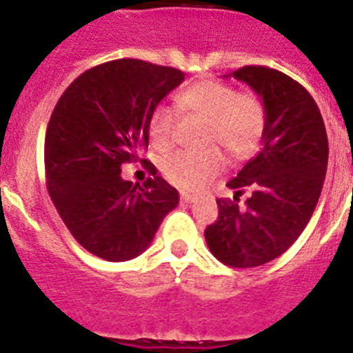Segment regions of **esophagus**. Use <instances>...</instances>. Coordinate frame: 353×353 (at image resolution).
<instances>
[{"instance_id":"1","label":"esophagus","mask_w":353,"mask_h":353,"mask_svg":"<svg viewBox=\"0 0 353 353\" xmlns=\"http://www.w3.org/2000/svg\"><path fill=\"white\" fill-rule=\"evenodd\" d=\"M181 201L183 203H194L197 201L196 194H188V192H181Z\"/></svg>"}]
</instances>
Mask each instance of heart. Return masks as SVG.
<instances>
[{
	"label": "heart",
	"instance_id": "obj_1",
	"mask_svg": "<svg viewBox=\"0 0 353 353\" xmlns=\"http://www.w3.org/2000/svg\"><path fill=\"white\" fill-rule=\"evenodd\" d=\"M176 110L205 119L203 143L223 145L232 156L243 157L257 147L266 125V107L254 90L237 92L221 81L194 83L176 94ZM176 112L167 105L154 108L148 121L150 143L159 150L172 147L176 137ZM163 172L183 188H201L225 167L221 150L214 145L199 150H179L163 159Z\"/></svg>",
	"mask_w": 353,
	"mask_h": 353
}]
</instances>
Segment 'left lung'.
<instances>
[{
  "mask_svg": "<svg viewBox=\"0 0 353 353\" xmlns=\"http://www.w3.org/2000/svg\"><path fill=\"white\" fill-rule=\"evenodd\" d=\"M234 77L265 101L266 125L261 148L228 181L234 201L217 199V221L205 239L217 259L232 268H254L294 245L319 201L328 137L317 103L301 83L276 68L246 65ZM251 188L245 206L239 196Z\"/></svg>",
  "mask_w": 353,
  "mask_h": 353,
  "instance_id": "8db88e82",
  "label": "left lung"
}]
</instances>
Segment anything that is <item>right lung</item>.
I'll use <instances>...</instances> for the list:
<instances>
[{
  "label": "right lung",
  "instance_id": "1",
  "mask_svg": "<svg viewBox=\"0 0 353 353\" xmlns=\"http://www.w3.org/2000/svg\"><path fill=\"white\" fill-rule=\"evenodd\" d=\"M183 79L177 68L125 57L88 68L56 103L45 136L48 194L74 239L94 256H139L179 203L150 161L154 177L143 186L125 181L121 167L148 147L152 112Z\"/></svg>",
  "mask_w": 353,
  "mask_h": 353
}]
</instances>
